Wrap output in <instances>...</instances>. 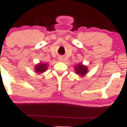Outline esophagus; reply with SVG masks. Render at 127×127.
<instances>
[{
  "label": "esophagus",
  "mask_w": 127,
  "mask_h": 127,
  "mask_svg": "<svg viewBox=\"0 0 127 127\" xmlns=\"http://www.w3.org/2000/svg\"><path fill=\"white\" fill-rule=\"evenodd\" d=\"M59 60L60 61H63V59H62V58H59Z\"/></svg>",
  "instance_id": "obj_1"
}]
</instances>
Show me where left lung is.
<instances>
[{
  "instance_id": "obj_1",
  "label": "left lung",
  "mask_w": 127,
  "mask_h": 127,
  "mask_svg": "<svg viewBox=\"0 0 127 127\" xmlns=\"http://www.w3.org/2000/svg\"><path fill=\"white\" fill-rule=\"evenodd\" d=\"M74 70L77 74L79 75L81 77H83L87 74L88 68V66H86V65L80 63L78 64L76 66H74Z\"/></svg>"
}]
</instances>
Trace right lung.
Returning <instances> with one entry per match:
<instances>
[{
    "label": "right lung",
    "instance_id": "right-lung-1",
    "mask_svg": "<svg viewBox=\"0 0 127 127\" xmlns=\"http://www.w3.org/2000/svg\"><path fill=\"white\" fill-rule=\"evenodd\" d=\"M48 68V64L39 62L35 66V71L38 74H41L46 71Z\"/></svg>",
    "mask_w": 127,
    "mask_h": 127
}]
</instances>
